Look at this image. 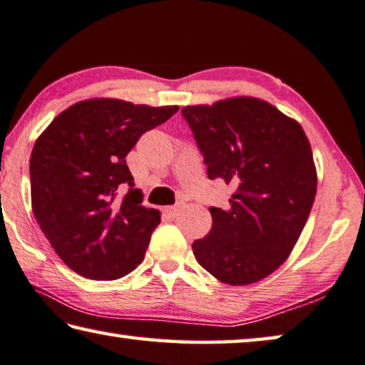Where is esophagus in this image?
<instances>
[{"label":"esophagus","mask_w":365,"mask_h":365,"mask_svg":"<svg viewBox=\"0 0 365 365\" xmlns=\"http://www.w3.org/2000/svg\"><path fill=\"white\" fill-rule=\"evenodd\" d=\"M178 211H180V206H167L165 210H164V212H165L169 217H175L177 214H178Z\"/></svg>","instance_id":"34e87169"}]
</instances>
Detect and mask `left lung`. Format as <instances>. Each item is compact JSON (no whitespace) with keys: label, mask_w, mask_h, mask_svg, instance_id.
<instances>
[{"label":"left lung","mask_w":365,"mask_h":365,"mask_svg":"<svg viewBox=\"0 0 365 365\" xmlns=\"http://www.w3.org/2000/svg\"><path fill=\"white\" fill-rule=\"evenodd\" d=\"M182 115L207 177L235 190L229 210L210 207V234L192 245L196 262L225 284L262 281L291 255L315 201L309 138L296 120L257 97L187 106Z\"/></svg>","instance_id":"obj_1"}]
</instances>
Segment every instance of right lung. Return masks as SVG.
Masks as SVG:
<instances>
[{"label": "right lung", "instance_id": "add662e5", "mask_svg": "<svg viewBox=\"0 0 365 365\" xmlns=\"http://www.w3.org/2000/svg\"><path fill=\"white\" fill-rule=\"evenodd\" d=\"M177 110L103 97L81 101L37 138L31 154L32 211L74 273L118 279L144 259L160 212L141 205L125 158L143 133Z\"/></svg>", "mask_w": 365, "mask_h": 365}]
</instances>
